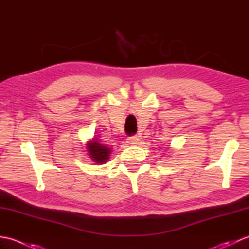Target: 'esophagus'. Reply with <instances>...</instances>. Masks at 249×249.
Segmentation results:
<instances>
[{
  "label": "esophagus",
  "mask_w": 249,
  "mask_h": 249,
  "mask_svg": "<svg viewBox=\"0 0 249 249\" xmlns=\"http://www.w3.org/2000/svg\"><path fill=\"white\" fill-rule=\"evenodd\" d=\"M127 143L129 144H137L139 142V137L138 136H131V137H128L127 139Z\"/></svg>",
  "instance_id": "esophagus-1"
}]
</instances>
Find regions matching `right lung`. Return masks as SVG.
<instances>
[{
	"mask_svg": "<svg viewBox=\"0 0 249 249\" xmlns=\"http://www.w3.org/2000/svg\"><path fill=\"white\" fill-rule=\"evenodd\" d=\"M87 150L89 156L92 158L94 162L98 163V165L107 161L111 153L110 147L100 144L97 139L95 138L92 141H89V143L87 144Z\"/></svg>",
	"mask_w": 249,
	"mask_h": 249,
	"instance_id": "add662e5",
	"label": "right lung"
}]
</instances>
